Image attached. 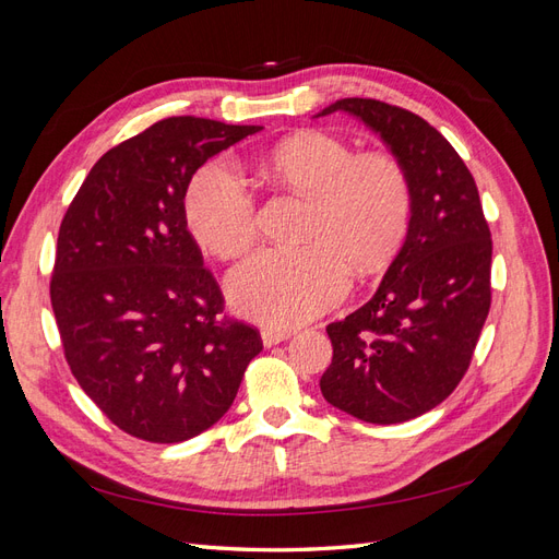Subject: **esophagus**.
Segmentation results:
<instances>
[{"label":"esophagus","mask_w":559,"mask_h":559,"mask_svg":"<svg viewBox=\"0 0 559 559\" xmlns=\"http://www.w3.org/2000/svg\"><path fill=\"white\" fill-rule=\"evenodd\" d=\"M286 337H292V331H286V329H263L261 331L263 347H275V345L284 343Z\"/></svg>","instance_id":"obj_1"}]
</instances>
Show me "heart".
<instances>
[{"mask_svg": "<svg viewBox=\"0 0 559 559\" xmlns=\"http://www.w3.org/2000/svg\"><path fill=\"white\" fill-rule=\"evenodd\" d=\"M263 170L310 200L302 228L308 245L253 253L230 273L228 300L265 326H296L343 298L345 267L370 275L392 261L408 228L411 181L396 158L378 151L354 156L343 140L319 130L280 142ZM183 212L198 245L214 257H240L257 240L253 200L226 165L202 167Z\"/></svg>", "mask_w": 559, "mask_h": 559, "instance_id": "b5f03b06", "label": "heart"}]
</instances>
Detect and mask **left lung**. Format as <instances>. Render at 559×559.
<instances>
[{"instance_id": "left-lung-1", "label": "left lung", "mask_w": 559, "mask_h": 559, "mask_svg": "<svg viewBox=\"0 0 559 559\" xmlns=\"http://www.w3.org/2000/svg\"><path fill=\"white\" fill-rule=\"evenodd\" d=\"M380 134L411 181V222L366 306L333 321L319 386L333 408L399 425L436 408L464 378L489 312L492 238L468 167L425 118L380 99H335Z\"/></svg>"}]
</instances>
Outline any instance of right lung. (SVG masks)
Here are the masks:
<instances>
[{"instance_id":"add662e5","label":"right lung","mask_w":559,"mask_h":559,"mask_svg":"<svg viewBox=\"0 0 559 559\" xmlns=\"http://www.w3.org/2000/svg\"><path fill=\"white\" fill-rule=\"evenodd\" d=\"M261 126L165 118L99 158L67 210L50 280L64 357L118 429L181 443L222 419L261 335L224 298L186 230L198 167Z\"/></svg>"}]
</instances>
